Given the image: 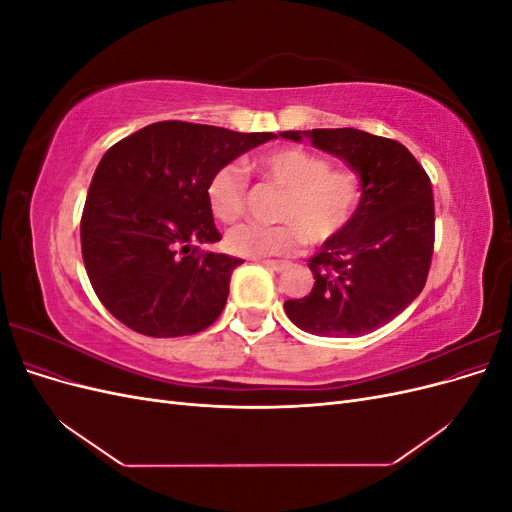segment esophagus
Wrapping results in <instances>:
<instances>
[{
  "label": "esophagus",
  "instance_id": "1",
  "mask_svg": "<svg viewBox=\"0 0 512 512\" xmlns=\"http://www.w3.org/2000/svg\"><path fill=\"white\" fill-rule=\"evenodd\" d=\"M260 262L267 269H273V271H284L288 267V262H282V260H260Z\"/></svg>",
  "mask_w": 512,
  "mask_h": 512
}]
</instances>
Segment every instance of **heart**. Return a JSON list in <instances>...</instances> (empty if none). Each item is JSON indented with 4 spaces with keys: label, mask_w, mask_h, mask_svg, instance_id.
I'll return each mask as SVG.
<instances>
[{
    "label": "heart",
    "mask_w": 512,
    "mask_h": 512,
    "mask_svg": "<svg viewBox=\"0 0 512 512\" xmlns=\"http://www.w3.org/2000/svg\"><path fill=\"white\" fill-rule=\"evenodd\" d=\"M258 173L284 188L280 224H241L226 235L232 254L245 258L290 254L303 239L324 243L346 230L363 200V183L352 168H331L327 158L301 147L269 151L254 162ZM247 177L239 164H224L207 185L211 213L235 222L245 209Z\"/></svg>",
    "instance_id": "heart-1"
}]
</instances>
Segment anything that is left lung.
Here are the masks:
<instances>
[{
  "label": "left lung",
  "instance_id": "obj_1",
  "mask_svg": "<svg viewBox=\"0 0 512 512\" xmlns=\"http://www.w3.org/2000/svg\"><path fill=\"white\" fill-rule=\"evenodd\" d=\"M356 170L363 200L354 220L307 260L314 288L284 303L305 333L359 337L380 329L421 294L433 254L431 181L412 153L391 138L354 128L292 130Z\"/></svg>",
  "mask_w": 512,
  "mask_h": 512
}]
</instances>
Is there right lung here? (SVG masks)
<instances>
[{"label": "right lung", "mask_w": 512, "mask_h": 512, "mask_svg": "<svg viewBox=\"0 0 512 512\" xmlns=\"http://www.w3.org/2000/svg\"><path fill=\"white\" fill-rule=\"evenodd\" d=\"M271 132L158 121L108 149L91 179L83 260L98 299L149 337L194 335L218 320L241 258L198 252L220 241L207 200L213 173Z\"/></svg>", "instance_id": "obj_1"}]
</instances>
